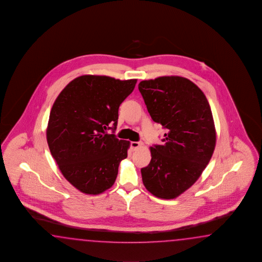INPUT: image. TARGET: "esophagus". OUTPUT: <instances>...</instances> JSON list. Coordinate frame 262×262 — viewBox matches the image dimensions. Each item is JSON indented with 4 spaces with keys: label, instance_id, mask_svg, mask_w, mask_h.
<instances>
[{
    "label": "esophagus",
    "instance_id": "obj_1",
    "mask_svg": "<svg viewBox=\"0 0 262 262\" xmlns=\"http://www.w3.org/2000/svg\"><path fill=\"white\" fill-rule=\"evenodd\" d=\"M142 143L141 142H132L130 143V149L133 150V151H135V150H137L139 147L142 146Z\"/></svg>",
    "mask_w": 262,
    "mask_h": 262
}]
</instances>
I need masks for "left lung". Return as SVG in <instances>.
<instances>
[{
	"mask_svg": "<svg viewBox=\"0 0 262 262\" xmlns=\"http://www.w3.org/2000/svg\"><path fill=\"white\" fill-rule=\"evenodd\" d=\"M138 88L152 120L167 129L163 145L150 147L151 161L141 169L143 183L157 198H178L198 181L215 148L209 101L180 76L142 81Z\"/></svg>",
	"mask_w": 262,
	"mask_h": 262,
	"instance_id": "8db88e82",
	"label": "left lung"
}]
</instances>
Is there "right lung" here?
Listing matches in <instances>:
<instances>
[{
  "label": "right lung",
  "mask_w": 262,
  "mask_h": 262,
  "mask_svg": "<svg viewBox=\"0 0 262 262\" xmlns=\"http://www.w3.org/2000/svg\"><path fill=\"white\" fill-rule=\"evenodd\" d=\"M136 81L80 76L55 99L47 142L64 179L80 192L99 194L114 185L129 142L106 130L117 128L119 106Z\"/></svg>",
  "instance_id": "1"
}]
</instances>
